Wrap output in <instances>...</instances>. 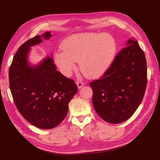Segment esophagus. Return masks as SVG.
I'll return each instance as SVG.
<instances>
[{"mask_svg":"<svg viewBox=\"0 0 160 160\" xmlns=\"http://www.w3.org/2000/svg\"><path fill=\"white\" fill-rule=\"evenodd\" d=\"M76 84H77V87H78V88L79 89H80V88H82V87H83V82H82L81 81H77V83H76Z\"/></svg>","mask_w":160,"mask_h":160,"instance_id":"34e87169","label":"esophagus"}]
</instances>
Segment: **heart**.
<instances>
[{"label": "heart", "mask_w": 160, "mask_h": 160, "mask_svg": "<svg viewBox=\"0 0 160 160\" xmlns=\"http://www.w3.org/2000/svg\"><path fill=\"white\" fill-rule=\"evenodd\" d=\"M55 52V63L65 75H70L79 62L86 77L97 78L108 71L114 61L118 45L113 36L105 32H82L67 37Z\"/></svg>", "instance_id": "heart-1"}]
</instances>
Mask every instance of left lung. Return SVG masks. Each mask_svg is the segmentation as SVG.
Segmentation results:
<instances>
[{"mask_svg":"<svg viewBox=\"0 0 160 160\" xmlns=\"http://www.w3.org/2000/svg\"><path fill=\"white\" fill-rule=\"evenodd\" d=\"M146 85V56L137 41L129 38L102 78L90 83L94 109L105 122L122 123L142 103Z\"/></svg>","mask_w":160,"mask_h":160,"instance_id":"left-lung-1","label":"left lung"}]
</instances>
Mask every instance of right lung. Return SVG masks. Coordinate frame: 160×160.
I'll return each instance as SVG.
<instances>
[{"mask_svg":"<svg viewBox=\"0 0 160 160\" xmlns=\"http://www.w3.org/2000/svg\"><path fill=\"white\" fill-rule=\"evenodd\" d=\"M47 31L19 47L9 69V85L14 102L22 117L42 129L57 127L69 110L68 105L78 88L75 81L57 70L52 57L46 56L36 65L28 61L31 47L49 40Z\"/></svg>","mask_w":160,"mask_h":160,"instance_id":"add662e5","label":"right lung"}]
</instances>
